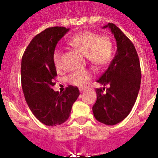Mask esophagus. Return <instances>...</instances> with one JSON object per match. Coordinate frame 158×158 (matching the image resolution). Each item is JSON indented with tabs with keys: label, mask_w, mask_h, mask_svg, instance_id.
Returning <instances> with one entry per match:
<instances>
[{
	"label": "esophagus",
	"mask_w": 158,
	"mask_h": 158,
	"mask_svg": "<svg viewBox=\"0 0 158 158\" xmlns=\"http://www.w3.org/2000/svg\"><path fill=\"white\" fill-rule=\"evenodd\" d=\"M86 90V89H84V88H82V89H79V91H80V93H83V92H84Z\"/></svg>",
	"instance_id": "obj_1"
}]
</instances>
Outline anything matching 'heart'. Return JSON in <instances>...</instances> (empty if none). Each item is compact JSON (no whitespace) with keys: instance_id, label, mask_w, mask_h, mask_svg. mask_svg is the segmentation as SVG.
<instances>
[{"instance_id":"obj_1","label":"heart","mask_w":158,"mask_h":158,"mask_svg":"<svg viewBox=\"0 0 158 158\" xmlns=\"http://www.w3.org/2000/svg\"><path fill=\"white\" fill-rule=\"evenodd\" d=\"M69 45L79 49L92 64L98 69L107 65L113 57V43L106 35H98L93 31L82 30L74 34L68 41ZM56 68L61 64V52L56 49L52 55ZM93 78V72L89 69H83L72 72L68 76V81L73 85L85 87Z\"/></svg>"}]
</instances>
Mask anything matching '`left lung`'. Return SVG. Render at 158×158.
Wrapping results in <instances>:
<instances>
[{"label": "left lung", "mask_w": 158, "mask_h": 158, "mask_svg": "<svg viewBox=\"0 0 158 158\" xmlns=\"http://www.w3.org/2000/svg\"><path fill=\"white\" fill-rule=\"evenodd\" d=\"M114 34L117 52L98 83L107 86L97 89V101L93 106L94 117L99 122L114 125L122 121L132 110L141 83L139 59L132 42L114 23H109Z\"/></svg>", "instance_id": "8db88e82"}]
</instances>
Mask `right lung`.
<instances>
[{
    "instance_id": "add662e5",
    "label": "right lung",
    "mask_w": 158,
    "mask_h": 158,
    "mask_svg": "<svg viewBox=\"0 0 158 158\" xmlns=\"http://www.w3.org/2000/svg\"><path fill=\"white\" fill-rule=\"evenodd\" d=\"M68 31L64 27L46 28L32 39L21 61V84L27 104L35 117L48 126L65 122L79 95V89L72 85L63 93L52 89L57 76L52 55Z\"/></svg>"
}]
</instances>
